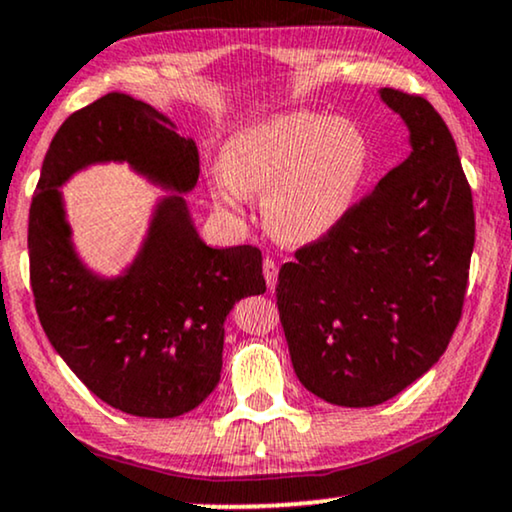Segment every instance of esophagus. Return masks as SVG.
<instances>
[{"label":"esophagus","mask_w":512,"mask_h":512,"mask_svg":"<svg viewBox=\"0 0 512 512\" xmlns=\"http://www.w3.org/2000/svg\"><path fill=\"white\" fill-rule=\"evenodd\" d=\"M262 274H264V281H267V288L274 290L276 288V278H278V264L271 260V257H264Z\"/></svg>","instance_id":"34e87169"}]
</instances>
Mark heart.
Segmentation results:
<instances>
[{"label": "heart", "instance_id": "heart-1", "mask_svg": "<svg viewBox=\"0 0 512 512\" xmlns=\"http://www.w3.org/2000/svg\"><path fill=\"white\" fill-rule=\"evenodd\" d=\"M368 141L349 120L297 111L274 115L226 141L212 177L217 205L262 194V219L281 243L304 245L345 222L368 174Z\"/></svg>", "mask_w": 512, "mask_h": 512}]
</instances>
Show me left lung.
<instances>
[{"instance_id":"1","label":"left lung","mask_w":512,"mask_h":512,"mask_svg":"<svg viewBox=\"0 0 512 512\" xmlns=\"http://www.w3.org/2000/svg\"><path fill=\"white\" fill-rule=\"evenodd\" d=\"M411 153L331 236L278 271L276 304L295 375L328 404L364 409L416 383L449 347L475 245L456 141L423 96L380 89Z\"/></svg>"}]
</instances>
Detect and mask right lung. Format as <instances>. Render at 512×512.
Segmentation results:
<instances>
[{"instance_id":"right-lung-1","label":"right lung","mask_w":512,"mask_h":512,"mask_svg":"<svg viewBox=\"0 0 512 512\" xmlns=\"http://www.w3.org/2000/svg\"><path fill=\"white\" fill-rule=\"evenodd\" d=\"M96 162H127L168 190L126 270L103 279L69 241L57 186ZM198 146L144 101L111 92L58 127L30 205V286L47 338L101 401L141 418L196 409L222 373L224 321L267 290L262 252L200 241L181 193L196 186Z\"/></svg>"}]
</instances>
